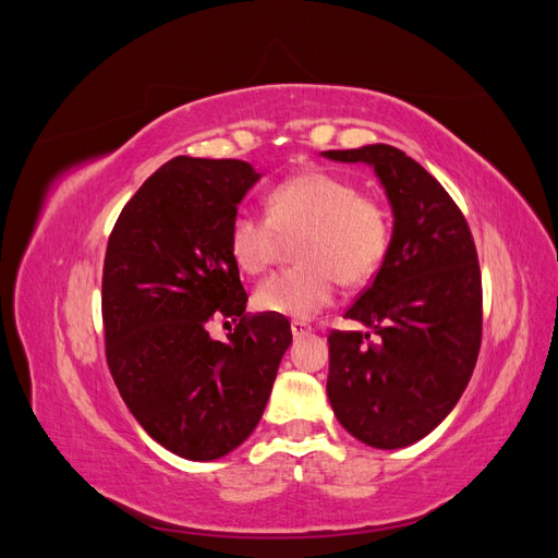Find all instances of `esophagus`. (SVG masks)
Instances as JSON below:
<instances>
[{"instance_id":"1","label":"esophagus","mask_w":558,"mask_h":558,"mask_svg":"<svg viewBox=\"0 0 558 558\" xmlns=\"http://www.w3.org/2000/svg\"><path fill=\"white\" fill-rule=\"evenodd\" d=\"M291 332H293V337L298 340V337L310 335V326L302 324V320H293V324H291Z\"/></svg>"}]
</instances>
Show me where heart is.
<instances>
[{"label":"heart","mask_w":558,"mask_h":558,"mask_svg":"<svg viewBox=\"0 0 558 558\" xmlns=\"http://www.w3.org/2000/svg\"><path fill=\"white\" fill-rule=\"evenodd\" d=\"M298 232L295 256L302 263L267 277L253 295L265 314L307 318L330 305L335 281L363 286L373 279L391 246V216L353 183L310 170L275 185L267 216L234 211L228 244L244 272L260 275L272 265L281 234Z\"/></svg>","instance_id":"heart-1"}]
</instances>
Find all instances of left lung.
Segmentation results:
<instances>
[{"label": "left lung", "mask_w": 558, "mask_h": 558, "mask_svg": "<svg viewBox=\"0 0 558 558\" xmlns=\"http://www.w3.org/2000/svg\"><path fill=\"white\" fill-rule=\"evenodd\" d=\"M375 167L393 209V238L375 281L332 330L328 398L337 421L375 449L418 442L463 396L482 344V275L465 216L400 148L324 150Z\"/></svg>", "instance_id": "left-lung-1"}]
</instances>
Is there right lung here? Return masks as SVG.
<instances>
[{
	"label": "right lung",
	"mask_w": 558,
	"mask_h": 558,
	"mask_svg": "<svg viewBox=\"0 0 558 558\" xmlns=\"http://www.w3.org/2000/svg\"><path fill=\"white\" fill-rule=\"evenodd\" d=\"M260 174L244 160L179 156L150 174L111 230L102 275L107 363L128 410L189 461L238 449L258 426L291 347L289 318L253 314L228 230ZM240 319L211 341L216 314Z\"/></svg>",
	"instance_id": "1"
}]
</instances>
